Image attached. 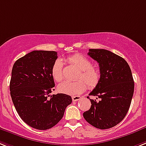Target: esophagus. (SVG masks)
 Listing matches in <instances>:
<instances>
[{"mask_svg": "<svg viewBox=\"0 0 146 146\" xmlns=\"http://www.w3.org/2000/svg\"><path fill=\"white\" fill-rule=\"evenodd\" d=\"M80 98L81 97L79 96H72V100H73V102H76L80 100Z\"/></svg>", "mask_w": 146, "mask_h": 146, "instance_id": "obj_1", "label": "esophagus"}]
</instances>
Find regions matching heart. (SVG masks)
<instances>
[{"instance_id":"obj_1","label":"heart","mask_w":146,"mask_h":146,"mask_svg":"<svg viewBox=\"0 0 146 146\" xmlns=\"http://www.w3.org/2000/svg\"><path fill=\"white\" fill-rule=\"evenodd\" d=\"M67 62L75 65L80 70L76 77V79L79 81H64L61 82L58 85V90L60 93L67 95H77L85 90V84L90 89H94L99 84L101 79V72L93 66V62L89 58L82 55L75 54L68 57ZM51 75L56 82H60L63 79V62L60 58L56 59L52 64Z\"/></svg>"}]
</instances>
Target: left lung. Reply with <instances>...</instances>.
<instances>
[{"label":"left lung","mask_w":146,"mask_h":146,"mask_svg":"<svg viewBox=\"0 0 146 146\" xmlns=\"http://www.w3.org/2000/svg\"><path fill=\"white\" fill-rule=\"evenodd\" d=\"M88 55L99 63L101 79L89 94L99 100L90 99V108L83 117L95 128H111L125 118L131 105L134 90L131 70L124 58L109 50L90 49Z\"/></svg>","instance_id":"8db88e82"}]
</instances>
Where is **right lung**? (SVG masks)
<instances>
[{
    "instance_id": "right-lung-1",
    "label": "right lung",
    "mask_w": 146,
    "mask_h": 146,
    "mask_svg": "<svg viewBox=\"0 0 146 146\" xmlns=\"http://www.w3.org/2000/svg\"><path fill=\"white\" fill-rule=\"evenodd\" d=\"M55 51L34 50L18 59L12 70L9 90L12 100L22 120L32 128L46 130L62 119L72 98L53 94L51 67L57 59Z\"/></svg>"
}]
</instances>
